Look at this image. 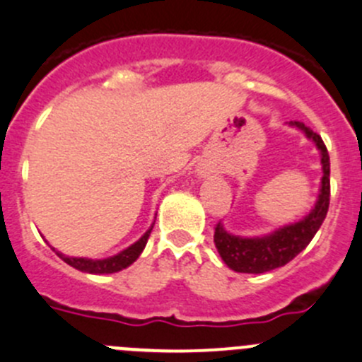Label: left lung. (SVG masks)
Here are the masks:
<instances>
[{"mask_svg": "<svg viewBox=\"0 0 362 362\" xmlns=\"http://www.w3.org/2000/svg\"><path fill=\"white\" fill-rule=\"evenodd\" d=\"M292 125L304 131V134L313 139L320 150L322 171H324L320 194H318L313 210L303 221L279 228L274 233L265 235V237H237V235L228 233L223 224L217 223L216 231H214V242H216V247L223 262L235 272L263 274V272L286 265L313 240L318 228L322 226L325 216H327L329 199H331V160H329L327 148L320 136L306 127L303 122H293Z\"/></svg>", "mask_w": 362, "mask_h": 362, "instance_id": "8db88e82", "label": "left lung"}]
</instances>
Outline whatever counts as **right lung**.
Segmentation results:
<instances>
[{
  "instance_id": "right-lung-1",
  "label": "right lung",
  "mask_w": 362,
  "mask_h": 362,
  "mask_svg": "<svg viewBox=\"0 0 362 362\" xmlns=\"http://www.w3.org/2000/svg\"><path fill=\"white\" fill-rule=\"evenodd\" d=\"M152 228L139 238L138 242H134L132 245H129L127 249H124L118 255L111 256V258H104V259H90V258H70V256L62 255V252L56 251V255L63 259L65 263H69L70 267L74 269L81 270V272H88V274H113V272H118L122 269H127L131 263H134L136 259L139 258V255L145 249L146 242H148L150 233H152Z\"/></svg>"
}]
</instances>
